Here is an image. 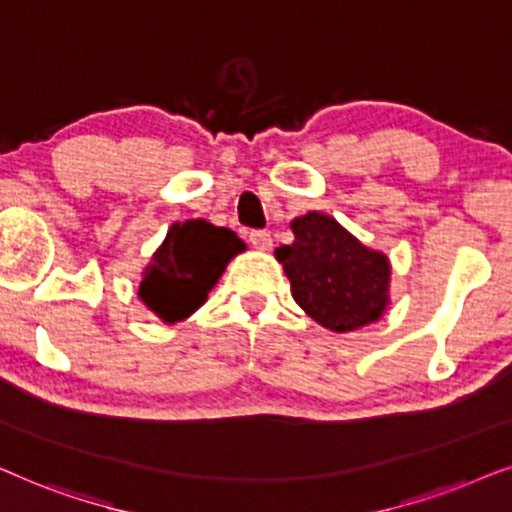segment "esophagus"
<instances>
[{
  "mask_svg": "<svg viewBox=\"0 0 512 512\" xmlns=\"http://www.w3.org/2000/svg\"><path fill=\"white\" fill-rule=\"evenodd\" d=\"M248 241H250L252 248H255V250H264V252L271 250V245H274V238H271L269 231H262V229L250 231Z\"/></svg>",
  "mask_w": 512,
  "mask_h": 512,
  "instance_id": "34e87169",
  "label": "esophagus"
}]
</instances>
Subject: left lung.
I'll list each match as a JSON object with an SVG mask.
<instances>
[{
  "label": "left lung",
  "instance_id": "obj_1",
  "mask_svg": "<svg viewBox=\"0 0 512 512\" xmlns=\"http://www.w3.org/2000/svg\"><path fill=\"white\" fill-rule=\"evenodd\" d=\"M295 241L276 248L295 302L332 332H351L381 318L388 304L391 264L335 217L306 213L290 224Z\"/></svg>",
  "mask_w": 512,
  "mask_h": 512
}]
</instances>
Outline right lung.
Returning <instances> with one entry per match:
<instances>
[{
    "mask_svg": "<svg viewBox=\"0 0 512 512\" xmlns=\"http://www.w3.org/2000/svg\"><path fill=\"white\" fill-rule=\"evenodd\" d=\"M245 243L206 220L175 222L142 274L138 295L163 323L185 320L208 299Z\"/></svg>",
    "mask_w": 512,
    "mask_h": 512,
    "instance_id": "1",
    "label": "right lung"
}]
</instances>
